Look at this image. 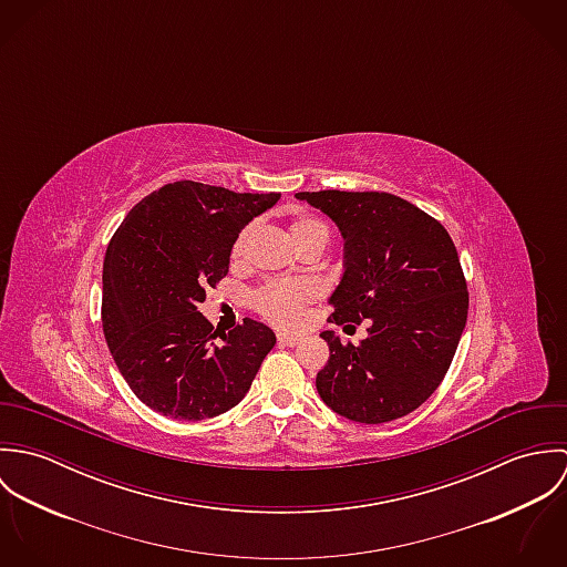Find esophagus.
I'll return each instance as SVG.
<instances>
[{
  "mask_svg": "<svg viewBox=\"0 0 567 567\" xmlns=\"http://www.w3.org/2000/svg\"><path fill=\"white\" fill-rule=\"evenodd\" d=\"M277 340H279V344H284V347H295V344H299V336H292V333H277Z\"/></svg>",
  "mask_w": 567,
  "mask_h": 567,
  "instance_id": "esophagus-1",
  "label": "esophagus"
}]
</instances>
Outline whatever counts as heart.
I'll return each mask as SVG.
<instances>
[{
	"label": "heart",
	"instance_id": "heart-1",
	"mask_svg": "<svg viewBox=\"0 0 567 567\" xmlns=\"http://www.w3.org/2000/svg\"><path fill=\"white\" fill-rule=\"evenodd\" d=\"M252 236V227H244L231 246V261L240 264L246 252V244ZM288 236L292 244L303 250L308 246H323L329 231L321 220L312 216H299L290 223ZM315 290L303 281H268L250 295L252 310L264 317L268 323L277 327H295L303 317V308L312 301Z\"/></svg>",
	"mask_w": 567,
	"mask_h": 567
}]
</instances>
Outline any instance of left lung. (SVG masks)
<instances>
[{
  "instance_id": "left-lung-1",
  "label": "left lung",
  "mask_w": 567,
  "mask_h": 567,
  "mask_svg": "<svg viewBox=\"0 0 567 567\" xmlns=\"http://www.w3.org/2000/svg\"><path fill=\"white\" fill-rule=\"evenodd\" d=\"M344 238V272L329 323L369 324L360 344L321 338L329 360L317 391L340 416L386 423L443 382L467 323L470 292L445 227L389 192H299ZM353 327V324H351Z\"/></svg>"
}]
</instances>
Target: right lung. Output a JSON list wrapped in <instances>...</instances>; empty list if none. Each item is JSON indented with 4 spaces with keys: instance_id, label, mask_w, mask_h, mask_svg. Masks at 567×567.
I'll list each match as a JSON object with an SVG mask.
<instances>
[{
    "instance_id": "add662e5",
    "label": "right lung",
    "mask_w": 567,
    "mask_h": 567,
    "mask_svg": "<svg viewBox=\"0 0 567 567\" xmlns=\"http://www.w3.org/2000/svg\"><path fill=\"white\" fill-rule=\"evenodd\" d=\"M279 194H238L174 181L137 203L106 248L102 329L131 391L172 419H212L240 404L270 327L244 319L218 333L200 312L205 290L229 272L231 246ZM221 340H217V336Z\"/></svg>"
}]
</instances>
